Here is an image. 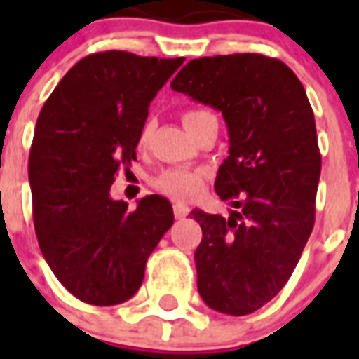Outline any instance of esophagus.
<instances>
[{"label": "esophagus", "mask_w": 359, "mask_h": 359, "mask_svg": "<svg viewBox=\"0 0 359 359\" xmlns=\"http://www.w3.org/2000/svg\"><path fill=\"white\" fill-rule=\"evenodd\" d=\"M173 212H175V218L177 219H182L188 216V212H190V208H188V205H182V203H177L173 207Z\"/></svg>", "instance_id": "34e87169"}]
</instances>
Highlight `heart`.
<instances>
[{
	"mask_svg": "<svg viewBox=\"0 0 359 359\" xmlns=\"http://www.w3.org/2000/svg\"><path fill=\"white\" fill-rule=\"evenodd\" d=\"M208 115L212 114L207 111V109H186L184 114H182V123H184L186 130L191 132L203 119H207ZM149 130H151V124L147 123L140 134L141 145H143L147 141V137H149ZM152 184H154V188H156L158 191H162L163 196L171 197V199L191 201L194 197H197V194L201 191L203 184H205V171L191 168L165 169V171H162V173L158 175Z\"/></svg>",
	"mask_w": 359,
	"mask_h": 359,
	"instance_id": "heart-1",
	"label": "heart"
}]
</instances>
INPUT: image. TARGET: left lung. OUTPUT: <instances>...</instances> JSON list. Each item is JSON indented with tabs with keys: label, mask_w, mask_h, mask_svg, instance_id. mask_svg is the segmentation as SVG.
I'll return each instance as SVG.
<instances>
[{
	"label": "left lung",
	"mask_w": 359,
	"mask_h": 359,
	"mask_svg": "<svg viewBox=\"0 0 359 359\" xmlns=\"http://www.w3.org/2000/svg\"><path fill=\"white\" fill-rule=\"evenodd\" d=\"M171 89L222 111L229 132L214 190L235 210H191L203 231L197 290L214 311L250 315L289 281L315 225L323 162L311 104L294 72L261 53L194 59Z\"/></svg>",
	"instance_id": "left-lung-1"
}]
</instances>
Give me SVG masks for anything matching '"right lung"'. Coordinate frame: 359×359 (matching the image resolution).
Listing matches in <instances>:
<instances>
[{"instance_id":"add662e5","label":"right lung","mask_w":359,"mask_h":359,"mask_svg":"<svg viewBox=\"0 0 359 359\" xmlns=\"http://www.w3.org/2000/svg\"><path fill=\"white\" fill-rule=\"evenodd\" d=\"M182 63L121 50L91 53L63 76L39 114L29 151L36 240L55 278L86 304L130 300L173 225L165 197L147 196L128 210L109 190L135 160L152 98Z\"/></svg>"}]
</instances>
